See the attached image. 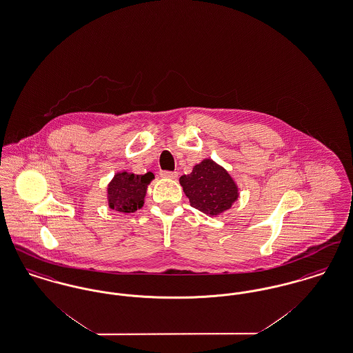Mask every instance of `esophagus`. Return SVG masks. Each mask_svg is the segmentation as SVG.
<instances>
[{"instance_id":"obj_1","label":"esophagus","mask_w":353,"mask_h":353,"mask_svg":"<svg viewBox=\"0 0 353 353\" xmlns=\"http://www.w3.org/2000/svg\"><path fill=\"white\" fill-rule=\"evenodd\" d=\"M160 176H161L163 179H169V180H174V179H177L179 173H177V172H169V170H163V172H160Z\"/></svg>"}]
</instances>
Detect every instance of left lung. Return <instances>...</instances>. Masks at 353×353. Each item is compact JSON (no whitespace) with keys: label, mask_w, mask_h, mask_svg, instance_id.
Returning a JSON list of instances; mask_svg holds the SVG:
<instances>
[{"label":"left lung","mask_w":353,"mask_h":353,"mask_svg":"<svg viewBox=\"0 0 353 353\" xmlns=\"http://www.w3.org/2000/svg\"><path fill=\"white\" fill-rule=\"evenodd\" d=\"M180 184L190 205L210 217L229 210L239 197L234 179L212 159L196 164L192 173L180 177Z\"/></svg>","instance_id":"obj_1"}]
</instances>
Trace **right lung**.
<instances>
[{"label": "right lung", "mask_w": 353, "mask_h": 353, "mask_svg": "<svg viewBox=\"0 0 353 353\" xmlns=\"http://www.w3.org/2000/svg\"><path fill=\"white\" fill-rule=\"evenodd\" d=\"M153 179L152 172L145 174L118 172L107 186L108 206L120 213H134L143 208L148 185Z\"/></svg>", "instance_id": "add662e5"}]
</instances>
